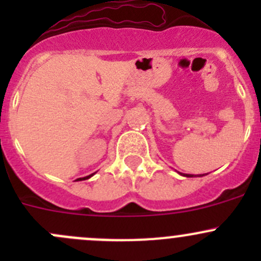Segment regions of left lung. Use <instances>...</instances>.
<instances>
[{
  "label": "left lung",
  "mask_w": 261,
  "mask_h": 261,
  "mask_svg": "<svg viewBox=\"0 0 261 261\" xmlns=\"http://www.w3.org/2000/svg\"><path fill=\"white\" fill-rule=\"evenodd\" d=\"M180 175H183V177H187V178H192V177H203V174H198V175H193V174H183V173H179Z\"/></svg>",
  "instance_id": "1"
}]
</instances>
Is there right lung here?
<instances>
[{"instance_id": "right-lung-1", "label": "right lung", "mask_w": 261, "mask_h": 261, "mask_svg": "<svg viewBox=\"0 0 261 261\" xmlns=\"http://www.w3.org/2000/svg\"><path fill=\"white\" fill-rule=\"evenodd\" d=\"M93 174H94V173H93ZM93 174H89V175H87V177H83V178H78L77 180H86V179H89V178H91Z\"/></svg>"}]
</instances>
